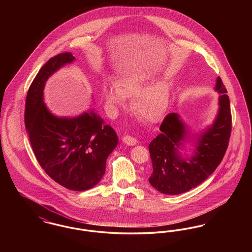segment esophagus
<instances>
[{
	"mask_svg": "<svg viewBox=\"0 0 252 252\" xmlns=\"http://www.w3.org/2000/svg\"><path fill=\"white\" fill-rule=\"evenodd\" d=\"M123 142L127 145H135L137 144V140L132 137L130 135H126L124 138H123Z\"/></svg>",
	"mask_w": 252,
	"mask_h": 252,
	"instance_id": "34e87169",
	"label": "esophagus"
}]
</instances>
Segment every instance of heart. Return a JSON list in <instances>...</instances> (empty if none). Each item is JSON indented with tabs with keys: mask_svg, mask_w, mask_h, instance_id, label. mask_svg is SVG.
Instances as JSON below:
<instances>
[{
	"mask_svg": "<svg viewBox=\"0 0 252 252\" xmlns=\"http://www.w3.org/2000/svg\"><path fill=\"white\" fill-rule=\"evenodd\" d=\"M147 83L143 75L133 72L121 76L116 84H105L104 95L108 108L115 111L125 105L126 96H132V109L146 120H159L169 105L170 89L164 82H157L146 87Z\"/></svg>",
	"mask_w": 252,
	"mask_h": 252,
	"instance_id": "obj_1",
	"label": "heart"
}]
</instances>
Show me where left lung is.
<instances>
[{
	"label": "left lung",
	"mask_w": 252,
	"mask_h": 252,
	"mask_svg": "<svg viewBox=\"0 0 252 252\" xmlns=\"http://www.w3.org/2000/svg\"><path fill=\"white\" fill-rule=\"evenodd\" d=\"M216 90L220 108L215 123L198 140L192 158H182L179 148L186 130L177 113H169L159 126L160 133L149 144L153 172L150 184L164 194H179L202 183L220 164L227 151L231 132V112L227 89L217 77Z\"/></svg>",
	"instance_id": "1"
}]
</instances>
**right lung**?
Here are the masks:
<instances>
[{
    "instance_id": "add662e5",
    "label": "right lung",
    "mask_w": 252,
    "mask_h": 252,
    "mask_svg": "<svg viewBox=\"0 0 252 252\" xmlns=\"http://www.w3.org/2000/svg\"><path fill=\"white\" fill-rule=\"evenodd\" d=\"M74 60L69 52L60 53L41 67L27 92L24 123L39 165L60 185L79 192L101 180L118 137L94 111L59 118L45 107L43 89L49 76Z\"/></svg>"
}]
</instances>
